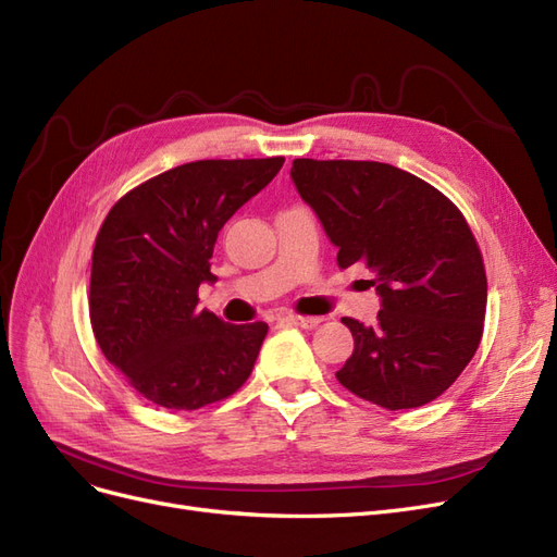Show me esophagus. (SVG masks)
Returning <instances> with one entry per match:
<instances>
[{
    "label": "esophagus",
    "mask_w": 557,
    "mask_h": 557,
    "mask_svg": "<svg viewBox=\"0 0 557 557\" xmlns=\"http://www.w3.org/2000/svg\"><path fill=\"white\" fill-rule=\"evenodd\" d=\"M282 321L298 325V327H305V331H312V327H317L321 323L319 317H298V314H286Z\"/></svg>",
    "instance_id": "34e87169"
}]
</instances>
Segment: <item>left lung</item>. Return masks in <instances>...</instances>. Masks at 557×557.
<instances>
[{"label": "left lung", "instance_id": "1", "mask_svg": "<svg viewBox=\"0 0 557 557\" xmlns=\"http://www.w3.org/2000/svg\"><path fill=\"white\" fill-rule=\"evenodd\" d=\"M292 181L337 247V265H367L381 298L374 325L342 319L356 348L337 381L389 410L434 401L484 327L486 273L461 211L387 162L298 158Z\"/></svg>", "mask_w": 557, "mask_h": 557}]
</instances>
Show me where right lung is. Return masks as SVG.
<instances>
[{"label":"right lung","instance_id":"obj_1","mask_svg":"<svg viewBox=\"0 0 557 557\" xmlns=\"http://www.w3.org/2000/svg\"><path fill=\"white\" fill-rule=\"evenodd\" d=\"M284 158L197 160L121 197L102 222L89 314L96 342L151 404L197 410L252 374L268 325H232L197 310L213 284L218 234L282 170Z\"/></svg>","mask_w":557,"mask_h":557}]
</instances>
